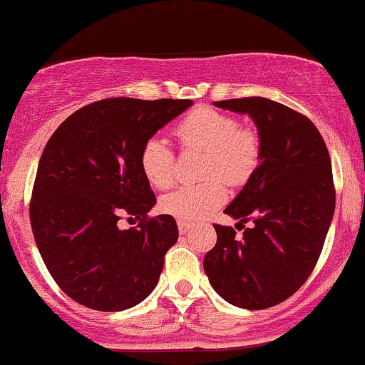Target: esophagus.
<instances>
[{
    "label": "esophagus",
    "instance_id": "34e87169",
    "mask_svg": "<svg viewBox=\"0 0 365 365\" xmlns=\"http://www.w3.org/2000/svg\"><path fill=\"white\" fill-rule=\"evenodd\" d=\"M190 224L189 222H183V220H178V231H180V235H187L190 231Z\"/></svg>",
    "mask_w": 365,
    "mask_h": 365
}]
</instances>
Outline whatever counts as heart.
I'll return each instance as SVG.
<instances>
[{
	"label": "heart",
	"instance_id": "1",
	"mask_svg": "<svg viewBox=\"0 0 365 365\" xmlns=\"http://www.w3.org/2000/svg\"><path fill=\"white\" fill-rule=\"evenodd\" d=\"M183 148L206 152L205 176H220L227 183H244L259 160V138L251 127L212 108H197L176 125ZM143 175L152 185L168 189L175 180V155L160 135H153L141 150ZM220 178L197 185H183L160 201L162 210L180 220H197L226 200Z\"/></svg>",
	"mask_w": 365,
	"mask_h": 365
}]
</instances>
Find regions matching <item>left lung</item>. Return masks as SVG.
<instances>
[{
    "mask_svg": "<svg viewBox=\"0 0 365 365\" xmlns=\"http://www.w3.org/2000/svg\"><path fill=\"white\" fill-rule=\"evenodd\" d=\"M247 114L259 138V164L224 213L252 227L215 224L217 244L203 267L212 288L231 305L267 309L307 281L322 254L336 208L332 164L309 118L263 97L213 102ZM237 224V226H238Z\"/></svg>",
    "mask_w": 365,
    "mask_h": 365,
    "instance_id": "8db88e82",
    "label": "left lung"
}]
</instances>
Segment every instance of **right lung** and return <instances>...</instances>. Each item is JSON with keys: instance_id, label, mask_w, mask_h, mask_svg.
Wrapping results in <instances>:
<instances>
[{"instance_id": "1", "label": "right lung", "mask_w": 365, "mask_h": 365, "mask_svg": "<svg viewBox=\"0 0 365 365\" xmlns=\"http://www.w3.org/2000/svg\"><path fill=\"white\" fill-rule=\"evenodd\" d=\"M192 101L106 98L70 114L43 148L29 220L47 270L72 300L95 311L141 304L178 240L171 215L148 219L155 194L141 150ZM123 212L140 219L120 230Z\"/></svg>"}]
</instances>
